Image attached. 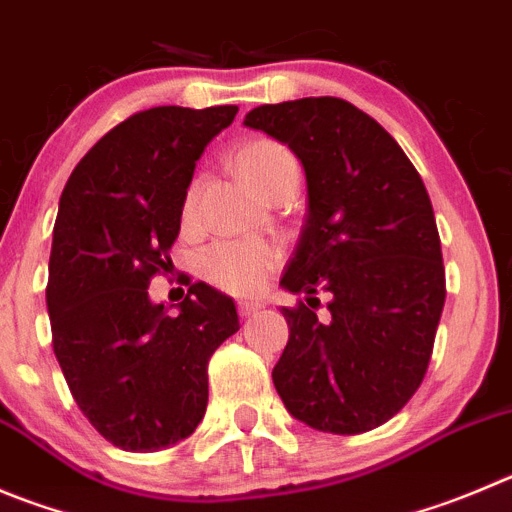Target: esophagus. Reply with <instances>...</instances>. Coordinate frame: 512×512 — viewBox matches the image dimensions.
Returning a JSON list of instances; mask_svg holds the SVG:
<instances>
[{
  "instance_id": "obj_1",
  "label": "esophagus",
  "mask_w": 512,
  "mask_h": 512,
  "mask_svg": "<svg viewBox=\"0 0 512 512\" xmlns=\"http://www.w3.org/2000/svg\"><path fill=\"white\" fill-rule=\"evenodd\" d=\"M260 308H262V303H257V300H240V305H237V313H240V318H250V315H255Z\"/></svg>"
}]
</instances>
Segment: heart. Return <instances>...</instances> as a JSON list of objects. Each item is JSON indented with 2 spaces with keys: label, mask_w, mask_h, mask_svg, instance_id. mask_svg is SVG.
Returning a JSON list of instances; mask_svg holds the SVG:
<instances>
[{
  "label": "heart",
  "mask_w": 512,
  "mask_h": 512,
  "mask_svg": "<svg viewBox=\"0 0 512 512\" xmlns=\"http://www.w3.org/2000/svg\"><path fill=\"white\" fill-rule=\"evenodd\" d=\"M234 166L252 189L267 197L275 186L288 179H298V161L288 148L278 141H252L237 151ZM197 189L191 186L184 197V219L194 217ZM280 252L260 240L217 242L199 257V270L214 288L232 295H250L260 290L267 280V272L275 267Z\"/></svg>",
  "instance_id": "1"
}]
</instances>
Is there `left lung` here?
Listing matches in <instances>:
<instances>
[{"instance_id": "obj_1", "label": "left lung", "mask_w": 512, "mask_h": 512, "mask_svg": "<svg viewBox=\"0 0 512 512\" xmlns=\"http://www.w3.org/2000/svg\"><path fill=\"white\" fill-rule=\"evenodd\" d=\"M247 128L288 143L308 181V214L283 285L332 293L328 322L283 308L288 346L272 369L285 409L318 432L361 434L414 396L444 308L437 222L399 143L348 100L260 105Z\"/></svg>"}]
</instances>
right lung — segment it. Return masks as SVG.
Wrapping results in <instances>:
<instances>
[{"instance_id":"1","label":"right lung","mask_w":512,"mask_h":512,"mask_svg":"<svg viewBox=\"0 0 512 512\" xmlns=\"http://www.w3.org/2000/svg\"><path fill=\"white\" fill-rule=\"evenodd\" d=\"M237 116L159 105L133 113L80 159L52 232L47 313L75 404L105 439L156 452L189 437L207 412L212 353L240 331L232 298L189 285L179 315L148 298L171 267L199 156Z\"/></svg>"}]
</instances>
